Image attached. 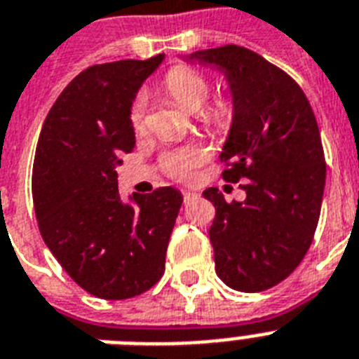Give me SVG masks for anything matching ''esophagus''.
Instances as JSON below:
<instances>
[{
  "label": "esophagus",
  "instance_id": "1",
  "mask_svg": "<svg viewBox=\"0 0 359 359\" xmlns=\"http://www.w3.org/2000/svg\"><path fill=\"white\" fill-rule=\"evenodd\" d=\"M182 197H184V201H189V198L197 197V194H195L194 189H184V191H182Z\"/></svg>",
  "mask_w": 359,
  "mask_h": 359
}]
</instances>
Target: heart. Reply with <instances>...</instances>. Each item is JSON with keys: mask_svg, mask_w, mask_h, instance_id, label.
<instances>
[{"mask_svg": "<svg viewBox=\"0 0 359 359\" xmlns=\"http://www.w3.org/2000/svg\"><path fill=\"white\" fill-rule=\"evenodd\" d=\"M165 91L175 100V104L188 113H197L203 109L210 96V82L204 74L188 65H177L164 78ZM146 113V98L138 96L131 107V122L135 128H140ZM203 120L215 129H226L231 120V104L228 100H219L203 111ZM210 156V149L204 144H188V146L171 149L162 158V168L170 177L188 180L195 175V170Z\"/></svg>", "mask_w": 359, "mask_h": 359, "instance_id": "heart-1", "label": "heart"}]
</instances>
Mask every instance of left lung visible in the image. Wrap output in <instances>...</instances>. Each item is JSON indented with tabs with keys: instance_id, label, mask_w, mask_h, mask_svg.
<instances>
[{
	"instance_id": "1",
	"label": "left lung",
	"mask_w": 359,
	"mask_h": 359,
	"mask_svg": "<svg viewBox=\"0 0 359 359\" xmlns=\"http://www.w3.org/2000/svg\"><path fill=\"white\" fill-rule=\"evenodd\" d=\"M182 60L222 72L231 95L219 158L222 179L243 180L246 198L203 194L215 206V272L233 290H266L296 270L318 226L327 175L318 122L301 87L254 50L224 45Z\"/></svg>"
}]
</instances>
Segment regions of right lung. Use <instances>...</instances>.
Returning a JSON list of instances; mask_svg holds the SVG:
<instances>
[{
	"label": "right lung",
	"mask_w": 359,
	"mask_h": 359,
	"mask_svg": "<svg viewBox=\"0 0 359 359\" xmlns=\"http://www.w3.org/2000/svg\"><path fill=\"white\" fill-rule=\"evenodd\" d=\"M164 58L80 72L50 107L36 146L32 201L41 237L74 283L102 299H129L161 279L182 204L170 186L128 203L118 194L120 156L135 147V96Z\"/></svg>",
	"instance_id": "add662e5"
}]
</instances>
